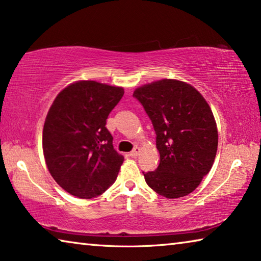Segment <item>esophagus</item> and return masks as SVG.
<instances>
[{
    "label": "esophagus",
    "mask_w": 261,
    "mask_h": 261,
    "mask_svg": "<svg viewBox=\"0 0 261 261\" xmlns=\"http://www.w3.org/2000/svg\"><path fill=\"white\" fill-rule=\"evenodd\" d=\"M139 153H140V147H135L134 148V151H131L130 152V156H132V158H137L139 155Z\"/></svg>",
    "instance_id": "obj_1"
}]
</instances>
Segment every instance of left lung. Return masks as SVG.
<instances>
[{
	"instance_id": "8db88e82",
	"label": "left lung",
	"mask_w": 261,
	"mask_h": 261,
	"mask_svg": "<svg viewBox=\"0 0 261 261\" xmlns=\"http://www.w3.org/2000/svg\"><path fill=\"white\" fill-rule=\"evenodd\" d=\"M156 134L160 165L144 173L156 193L175 199L191 193L210 173L218 151V126L200 92L177 79H161L137 87Z\"/></svg>"
}]
</instances>
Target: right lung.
I'll return each mask as SVG.
<instances>
[{"instance_id": "add662e5", "label": "right lung", "mask_w": 261, "mask_h": 261, "mask_svg": "<svg viewBox=\"0 0 261 261\" xmlns=\"http://www.w3.org/2000/svg\"><path fill=\"white\" fill-rule=\"evenodd\" d=\"M124 88L95 81L64 87L48 110L42 151L53 178L82 199L100 196L112 185L124 161L115 151L106 120Z\"/></svg>"}]
</instances>
